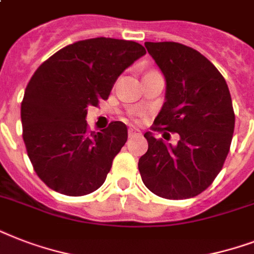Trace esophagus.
I'll list each match as a JSON object with an SVG mask.
<instances>
[{
	"label": "esophagus",
	"instance_id": "obj_1",
	"mask_svg": "<svg viewBox=\"0 0 254 254\" xmlns=\"http://www.w3.org/2000/svg\"><path fill=\"white\" fill-rule=\"evenodd\" d=\"M127 134H129V137H133V135L141 134V131H139L137 127H129V130H127Z\"/></svg>",
	"mask_w": 254,
	"mask_h": 254
}]
</instances>
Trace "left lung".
Returning <instances> with one entry per match:
<instances>
[{"label": "left lung", "instance_id": "left-lung-1", "mask_svg": "<svg viewBox=\"0 0 254 254\" xmlns=\"http://www.w3.org/2000/svg\"><path fill=\"white\" fill-rule=\"evenodd\" d=\"M166 79V101L151 130L178 133L175 146L145 133L149 149L139 158L143 185L165 199L201 193L223 169L235 130L228 85L199 51L177 42H145ZM165 135V134H163Z\"/></svg>", "mask_w": 254, "mask_h": 254}]
</instances>
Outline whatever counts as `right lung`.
<instances>
[{
	"label": "right lung",
	"mask_w": 254,
	"mask_h": 254,
	"mask_svg": "<svg viewBox=\"0 0 254 254\" xmlns=\"http://www.w3.org/2000/svg\"><path fill=\"white\" fill-rule=\"evenodd\" d=\"M145 54L137 42L93 38L65 46L34 72L21 104L22 137L35 173L50 189L83 196L105 182L127 129L113 121L91 131L87 108L107 100L117 77Z\"/></svg>",
	"instance_id": "add662e5"
}]
</instances>
